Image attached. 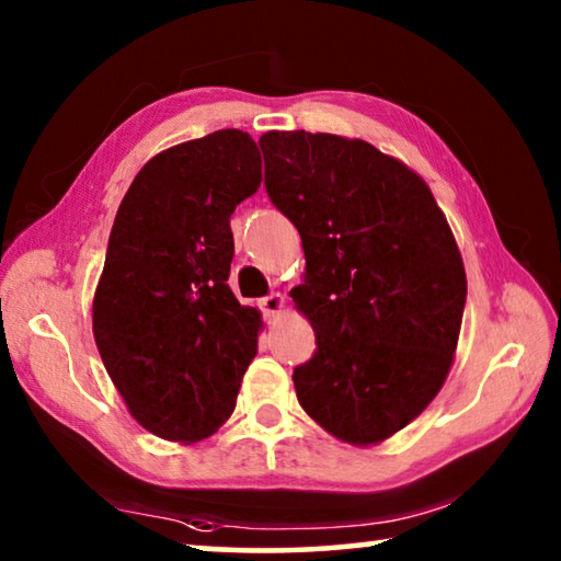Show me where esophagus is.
<instances>
[{
	"label": "esophagus",
	"mask_w": 561,
	"mask_h": 561,
	"mask_svg": "<svg viewBox=\"0 0 561 561\" xmlns=\"http://www.w3.org/2000/svg\"><path fill=\"white\" fill-rule=\"evenodd\" d=\"M260 307H262L264 317L270 319V322H274V319H277L284 312V307H287V299H284V295H279V291H274V295L264 297L260 301Z\"/></svg>",
	"instance_id": "1"
}]
</instances>
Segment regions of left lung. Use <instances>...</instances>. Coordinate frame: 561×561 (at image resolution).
Here are the masks:
<instances>
[{
    "instance_id": "obj_1",
    "label": "left lung",
    "mask_w": 561,
    "mask_h": 561,
    "mask_svg": "<svg viewBox=\"0 0 561 561\" xmlns=\"http://www.w3.org/2000/svg\"><path fill=\"white\" fill-rule=\"evenodd\" d=\"M264 186L297 227L305 277L289 291L317 336L297 399L332 437L371 447L416 420L455 362L467 274L414 169L327 131L260 137Z\"/></svg>"
}]
</instances>
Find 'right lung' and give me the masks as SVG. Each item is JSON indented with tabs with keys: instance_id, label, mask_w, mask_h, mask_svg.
Returning <instances> with one entry per match:
<instances>
[{
	"instance_id": "add662e5",
	"label": "right lung",
	"mask_w": 561,
	"mask_h": 561,
	"mask_svg": "<svg viewBox=\"0 0 561 561\" xmlns=\"http://www.w3.org/2000/svg\"><path fill=\"white\" fill-rule=\"evenodd\" d=\"M262 157L242 129L154 154L114 217L92 332L129 414L167 442L215 434L234 412L262 312L229 289V217L260 190Z\"/></svg>"
}]
</instances>
